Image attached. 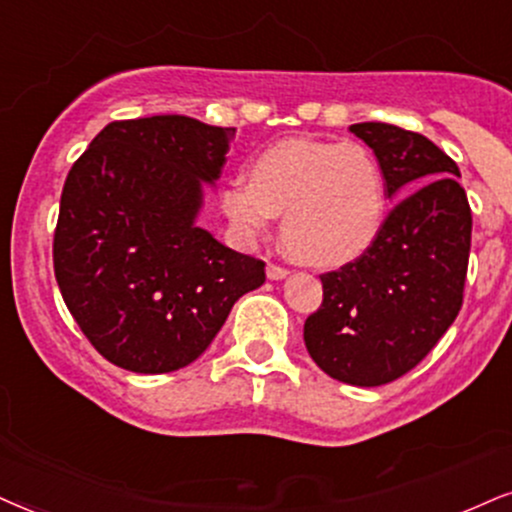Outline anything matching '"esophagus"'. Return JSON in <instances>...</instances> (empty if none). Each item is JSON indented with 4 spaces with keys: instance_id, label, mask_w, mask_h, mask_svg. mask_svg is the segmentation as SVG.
Returning <instances> with one entry per match:
<instances>
[{
    "instance_id": "34e87169",
    "label": "esophagus",
    "mask_w": 512,
    "mask_h": 512,
    "mask_svg": "<svg viewBox=\"0 0 512 512\" xmlns=\"http://www.w3.org/2000/svg\"><path fill=\"white\" fill-rule=\"evenodd\" d=\"M290 274V271L286 267H281V264H269L267 267V276L271 278V281H278V278H286Z\"/></svg>"
}]
</instances>
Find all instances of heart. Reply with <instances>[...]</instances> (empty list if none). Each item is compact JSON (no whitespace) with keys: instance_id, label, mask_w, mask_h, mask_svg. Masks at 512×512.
<instances>
[{"instance_id":"b5f03b06","label":"heart","mask_w":512,"mask_h":512,"mask_svg":"<svg viewBox=\"0 0 512 512\" xmlns=\"http://www.w3.org/2000/svg\"><path fill=\"white\" fill-rule=\"evenodd\" d=\"M222 208L248 236L283 215L281 238L297 260L338 267L357 260L383 229L385 172L361 141L281 139L255 155L250 181H226Z\"/></svg>"}]
</instances>
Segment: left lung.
<instances>
[{"label": "left lung", "instance_id": "8db88e82", "mask_svg": "<svg viewBox=\"0 0 512 512\" xmlns=\"http://www.w3.org/2000/svg\"><path fill=\"white\" fill-rule=\"evenodd\" d=\"M349 132L378 155L387 196H410L371 248L321 274L323 302L304 321V345L331 378L378 387L416 368L461 312L472 212L458 165L423 134L387 122Z\"/></svg>", "mask_w": 512, "mask_h": 512}]
</instances>
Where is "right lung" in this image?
<instances>
[{"label":"right lung","instance_id":"1","mask_svg":"<svg viewBox=\"0 0 512 512\" xmlns=\"http://www.w3.org/2000/svg\"><path fill=\"white\" fill-rule=\"evenodd\" d=\"M236 127L186 115L115 120L70 167L54 274L96 352L134 373L189 366L264 262L196 226L203 181L219 179Z\"/></svg>","mask_w":512,"mask_h":512}]
</instances>
